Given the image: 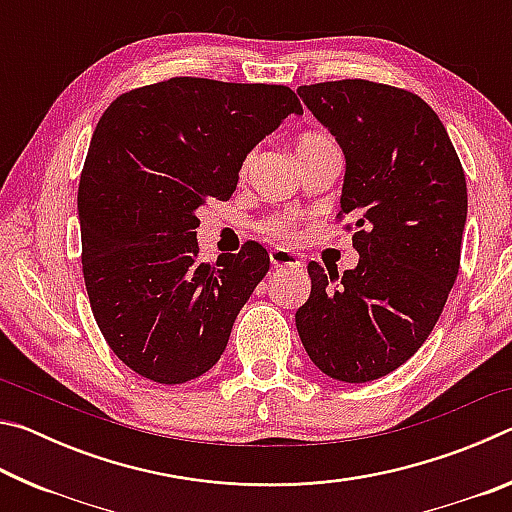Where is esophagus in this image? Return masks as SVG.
<instances>
[{
  "instance_id": "1",
  "label": "esophagus",
  "mask_w": 512,
  "mask_h": 512,
  "mask_svg": "<svg viewBox=\"0 0 512 512\" xmlns=\"http://www.w3.org/2000/svg\"><path fill=\"white\" fill-rule=\"evenodd\" d=\"M271 264L275 268H282V266H289V268H298L302 262L296 253H291V250H284V248H275L271 250Z\"/></svg>"
}]
</instances>
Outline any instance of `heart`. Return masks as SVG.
I'll use <instances>...</instances> for the list:
<instances>
[{"label":"heart","mask_w":512,"mask_h":512,"mask_svg":"<svg viewBox=\"0 0 512 512\" xmlns=\"http://www.w3.org/2000/svg\"><path fill=\"white\" fill-rule=\"evenodd\" d=\"M327 144H332V142H329L325 135H320V133H305V135H300L298 149H296V151H298V155H307V153H314V151H318V149H323V146H327ZM253 158H255V153H248V155H246L244 164H241V173H248L250 164H253ZM262 228H264V232H268V235H273V237L291 235L293 219H291V216H271V219L264 221Z\"/></svg>","instance_id":"1"}]
</instances>
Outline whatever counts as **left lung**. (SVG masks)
Wrapping results in <instances>:
<instances>
[{
  "mask_svg": "<svg viewBox=\"0 0 512 512\" xmlns=\"http://www.w3.org/2000/svg\"><path fill=\"white\" fill-rule=\"evenodd\" d=\"M298 94L343 149L339 219L354 216L359 264L339 275L311 262L296 327L327 377L363 384L409 361L443 314L461 266L465 173L418 94L363 79Z\"/></svg>",
  "mask_w": 512,
  "mask_h": 512,
  "instance_id": "left-lung-1",
  "label": "left lung"
}]
</instances>
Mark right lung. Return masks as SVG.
<instances>
[{
	"label": "right lung",
	"mask_w": 512,
	"mask_h": 512,
	"mask_svg": "<svg viewBox=\"0 0 512 512\" xmlns=\"http://www.w3.org/2000/svg\"><path fill=\"white\" fill-rule=\"evenodd\" d=\"M289 115L287 85L194 76L121 94L94 128L79 183L83 277L110 350L158 384L210 370L268 273L266 248L198 262L196 210L228 201L246 155Z\"/></svg>",
	"instance_id": "obj_1"
}]
</instances>
